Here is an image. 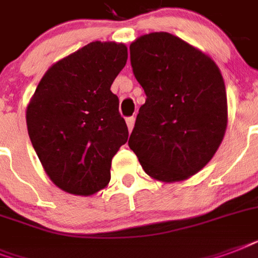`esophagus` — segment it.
Segmentation results:
<instances>
[{
  "instance_id": "34e87169",
  "label": "esophagus",
  "mask_w": 258,
  "mask_h": 258,
  "mask_svg": "<svg viewBox=\"0 0 258 258\" xmlns=\"http://www.w3.org/2000/svg\"><path fill=\"white\" fill-rule=\"evenodd\" d=\"M125 123H127V127H128V131L131 133L134 128V124H135V117L131 116V117H127L125 119Z\"/></svg>"
}]
</instances>
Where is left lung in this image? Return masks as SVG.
<instances>
[{"instance_id":"obj_1","label":"left lung","mask_w":258,"mask_h":258,"mask_svg":"<svg viewBox=\"0 0 258 258\" xmlns=\"http://www.w3.org/2000/svg\"><path fill=\"white\" fill-rule=\"evenodd\" d=\"M131 66L147 99L128 146L153 179L179 182L202 170L228 125L224 78L212 57L167 32L138 37Z\"/></svg>"}]
</instances>
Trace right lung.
Returning <instances> with one entry per match:
<instances>
[{
	"label": "right lung",
	"instance_id": "obj_1",
	"mask_svg": "<svg viewBox=\"0 0 258 258\" xmlns=\"http://www.w3.org/2000/svg\"><path fill=\"white\" fill-rule=\"evenodd\" d=\"M127 57L121 42H89L49 67L26 107L34 151L62 191L88 197L109 183L113 155L128 139L111 92Z\"/></svg>",
	"mask_w": 258,
	"mask_h": 258
}]
</instances>
